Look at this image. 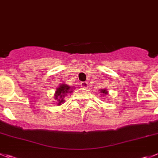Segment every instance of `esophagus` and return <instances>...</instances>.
I'll use <instances>...</instances> for the list:
<instances>
[{"mask_svg":"<svg viewBox=\"0 0 158 158\" xmlns=\"http://www.w3.org/2000/svg\"><path fill=\"white\" fill-rule=\"evenodd\" d=\"M81 86L82 88H88V82H86V81H83V82H81Z\"/></svg>","mask_w":158,"mask_h":158,"instance_id":"34e87169","label":"esophagus"}]
</instances>
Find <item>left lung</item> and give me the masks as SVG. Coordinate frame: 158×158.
<instances>
[{"instance_id": "1", "label": "left lung", "mask_w": 158, "mask_h": 158, "mask_svg": "<svg viewBox=\"0 0 158 158\" xmlns=\"http://www.w3.org/2000/svg\"><path fill=\"white\" fill-rule=\"evenodd\" d=\"M99 92L102 94V96L108 95V94H109V91H108L106 89H101L100 91H99Z\"/></svg>"}]
</instances>
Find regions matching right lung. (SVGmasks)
Listing matches in <instances>:
<instances>
[{"mask_svg":"<svg viewBox=\"0 0 158 158\" xmlns=\"http://www.w3.org/2000/svg\"><path fill=\"white\" fill-rule=\"evenodd\" d=\"M74 87L69 86L67 84H60L58 88H56L54 94V98L56 100V104L61 106L65 102L64 98L68 93H71Z\"/></svg>","mask_w":158,"mask_h":158,"instance_id":"obj_1","label":"right lung"}]
</instances>
